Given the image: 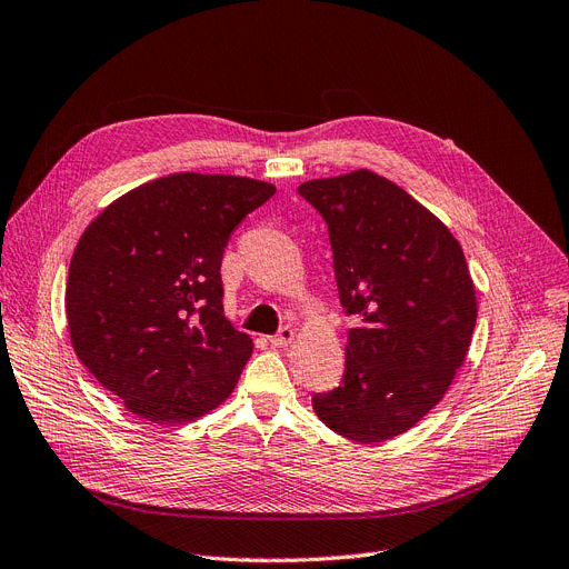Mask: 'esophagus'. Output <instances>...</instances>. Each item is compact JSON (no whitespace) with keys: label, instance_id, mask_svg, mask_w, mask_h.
Returning <instances> with one entry per match:
<instances>
[{"label":"esophagus","instance_id":"34e87169","mask_svg":"<svg viewBox=\"0 0 569 569\" xmlns=\"http://www.w3.org/2000/svg\"><path fill=\"white\" fill-rule=\"evenodd\" d=\"M292 339H295V330H292V328H281V330H279V335L269 337V343H271V346H277V349H283V346L292 343Z\"/></svg>","mask_w":569,"mask_h":569}]
</instances>
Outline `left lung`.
<instances>
[{
  "label": "left lung",
  "mask_w": 569,
  "mask_h": 569,
  "mask_svg": "<svg viewBox=\"0 0 569 569\" xmlns=\"http://www.w3.org/2000/svg\"><path fill=\"white\" fill-rule=\"evenodd\" d=\"M298 192L326 218L339 302L360 316L343 379L313 395V411L346 439H392L443 398L472 343L477 295L465 253L435 213L369 169Z\"/></svg>",
  "instance_id": "obj_1"
}]
</instances>
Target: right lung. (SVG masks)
Instances as JSON below:
<instances>
[{
  "label": "right lung",
  "mask_w": 569,
  "mask_h": 569,
  "mask_svg": "<svg viewBox=\"0 0 569 569\" xmlns=\"http://www.w3.org/2000/svg\"><path fill=\"white\" fill-rule=\"evenodd\" d=\"M277 188L181 171L111 202L81 234L64 292L69 339L128 411L194 421L234 390L253 339L223 313L230 234Z\"/></svg>",
  "instance_id": "1"
}]
</instances>
